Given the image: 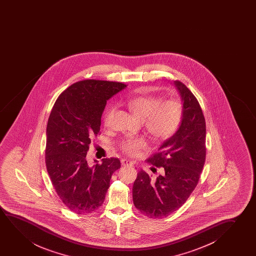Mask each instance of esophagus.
I'll return each mask as SVG.
<instances>
[{
    "label": "esophagus",
    "mask_w": 256,
    "mask_h": 256,
    "mask_svg": "<svg viewBox=\"0 0 256 256\" xmlns=\"http://www.w3.org/2000/svg\"><path fill=\"white\" fill-rule=\"evenodd\" d=\"M122 166H132V162L130 161V160H128V159H122Z\"/></svg>",
    "instance_id": "34e87169"
}]
</instances>
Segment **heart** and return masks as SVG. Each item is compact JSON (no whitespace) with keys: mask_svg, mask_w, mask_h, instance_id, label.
I'll use <instances>...</instances> for the list:
<instances>
[{"mask_svg":"<svg viewBox=\"0 0 256 256\" xmlns=\"http://www.w3.org/2000/svg\"><path fill=\"white\" fill-rule=\"evenodd\" d=\"M126 106L138 119L144 120L145 128L156 140H166L172 136L178 128L182 120V106L173 100L162 102L159 97L138 96L130 100ZM114 112V106L106 111L105 124L109 122ZM146 145L144 139L128 138L123 140L120 148L126 154L134 156Z\"/></svg>","mask_w":256,"mask_h":256,"instance_id":"obj_1","label":"heart"}]
</instances>
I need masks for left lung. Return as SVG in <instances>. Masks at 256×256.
<instances>
[{
  "label": "left lung",
  "instance_id": "1",
  "mask_svg": "<svg viewBox=\"0 0 256 256\" xmlns=\"http://www.w3.org/2000/svg\"><path fill=\"white\" fill-rule=\"evenodd\" d=\"M182 102L178 128L148 162L161 170L156 178L140 170L134 182L133 201L150 218L166 217L188 200L200 180L206 161V120L196 97L186 84L174 82ZM152 172H156L151 167Z\"/></svg>",
  "mask_w": 256,
  "mask_h": 256
}]
</instances>
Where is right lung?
<instances>
[{"label":"right lung","instance_id":"obj_1","mask_svg":"<svg viewBox=\"0 0 256 256\" xmlns=\"http://www.w3.org/2000/svg\"><path fill=\"white\" fill-rule=\"evenodd\" d=\"M126 86L112 81H78L64 91L53 106L46 128V164L58 195L78 214L97 210L105 200L119 158L88 164L92 137L100 130L106 100Z\"/></svg>","mask_w":256,"mask_h":256}]
</instances>
